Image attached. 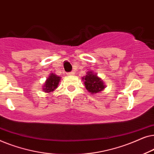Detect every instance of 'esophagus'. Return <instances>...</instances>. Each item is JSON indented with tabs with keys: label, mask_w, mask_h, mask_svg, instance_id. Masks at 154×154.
Segmentation results:
<instances>
[{
	"label": "esophagus",
	"mask_w": 154,
	"mask_h": 154,
	"mask_svg": "<svg viewBox=\"0 0 154 154\" xmlns=\"http://www.w3.org/2000/svg\"><path fill=\"white\" fill-rule=\"evenodd\" d=\"M67 75H75V72H73V71H72V72L67 73Z\"/></svg>",
	"instance_id": "34e87169"
}]
</instances>
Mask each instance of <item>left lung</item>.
Returning a JSON list of instances; mask_svg holds the SVG:
<instances>
[{"label": "left lung", "instance_id": "left-lung-1", "mask_svg": "<svg viewBox=\"0 0 154 154\" xmlns=\"http://www.w3.org/2000/svg\"><path fill=\"white\" fill-rule=\"evenodd\" d=\"M82 80L84 81L86 89L92 94L100 93L106 88L103 80L92 71H88Z\"/></svg>", "mask_w": 154, "mask_h": 154}]
</instances>
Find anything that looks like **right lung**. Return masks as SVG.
Here are the masks:
<instances>
[{
	"mask_svg": "<svg viewBox=\"0 0 154 154\" xmlns=\"http://www.w3.org/2000/svg\"><path fill=\"white\" fill-rule=\"evenodd\" d=\"M61 79V77L58 76L55 73H51L49 75V77L46 79L44 85L43 86V92L46 93H50L53 92L54 90L57 88Z\"/></svg>",
	"mask_w": 154,
	"mask_h": 154,
	"instance_id": "add662e5",
	"label": "right lung"
}]
</instances>
